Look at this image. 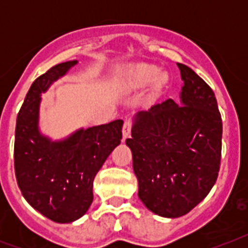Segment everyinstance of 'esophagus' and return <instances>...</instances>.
Masks as SVG:
<instances>
[{
	"label": "esophagus",
	"instance_id": "34e87169",
	"mask_svg": "<svg viewBox=\"0 0 248 248\" xmlns=\"http://www.w3.org/2000/svg\"><path fill=\"white\" fill-rule=\"evenodd\" d=\"M131 126L132 122L130 120H126L124 124V127H122V135H124V139L128 138L130 135V132H131Z\"/></svg>",
	"mask_w": 248,
	"mask_h": 248
}]
</instances>
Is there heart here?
Listing matches in <instances>:
<instances>
[{"mask_svg":"<svg viewBox=\"0 0 248 248\" xmlns=\"http://www.w3.org/2000/svg\"><path fill=\"white\" fill-rule=\"evenodd\" d=\"M158 68L145 63L130 64L118 73L117 85L124 93L136 91L151 85L158 76Z\"/></svg>","mask_w":248,"mask_h":248,"instance_id":"1","label":"heart"}]
</instances>
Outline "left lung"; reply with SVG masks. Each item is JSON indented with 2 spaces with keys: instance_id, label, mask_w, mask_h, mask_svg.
I'll list each match as a JSON object with an SVG mask.
<instances>
[{
  "instance_id": "left-lung-1",
  "label": "left lung",
  "mask_w": 248,
  "mask_h": 248,
  "mask_svg": "<svg viewBox=\"0 0 248 248\" xmlns=\"http://www.w3.org/2000/svg\"><path fill=\"white\" fill-rule=\"evenodd\" d=\"M180 100L167 99L132 118L138 196L162 217H180L206 198L217 179L223 122L211 87L184 64Z\"/></svg>"
}]
</instances>
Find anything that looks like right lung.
Masks as SVG:
<instances>
[{"label": "right lung", "instance_id": "1", "mask_svg": "<svg viewBox=\"0 0 248 248\" xmlns=\"http://www.w3.org/2000/svg\"><path fill=\"white\" fill-rule=\"evenodd\" d=\"M77 64L78 60L58 64L32 83L15 128L14 163L21 194L34 210L60 224L87 212L93 179L122 139V120L81 127L58 140L41 131V95Z\"/></svg>", "mask_w": 248, "mask_h": 248}]
</instances>
